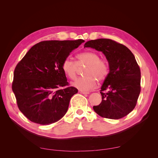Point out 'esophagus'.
<instances>
[{
  "label": "esophagus",
  "instance_id": "1",
  "mask_svg": "<svg viewBox=\"0 0 158 158\" xmlns=\"http://www.w3.org/2000/svg\"><path fill=\"white\" fill-rule=\"evenodd\" d=\"M79 92L82 94H89V92H84V91H81V90H80Z\"/></svg>",
  "mask_w": 158,
  "mask_h": 158
}]
</instances>
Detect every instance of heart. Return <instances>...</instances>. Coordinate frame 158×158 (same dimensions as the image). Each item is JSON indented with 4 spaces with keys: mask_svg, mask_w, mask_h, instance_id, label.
<instances>
[{
    "mask_svg": "<svg viewBox=\"0 0 158 158\" xmlns=\"http://www.w3.org/2000/svg\"><path fill=\"white\" fill-rule=\"evenodd\" d=\"M77 63L69 57L66 58L62 64V69L66 76L72 80L76 78L78 67L86 66L84 70L85 76L72 83L74 87L84 92H88L95 88L99 82L105 80L109 73L107 61L99 59L98 53L94 51H84L77 55Z\"/></svg>",
    "mask_w": 158,
    "mask_h": 158,
    "instance_id": "obj_1",
    "label": "heart"
}]
</instances>
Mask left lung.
<instances>
[{
  "label": "left lung",
  "mask_w": 158,
  "mask_h": 158,
  "mask_svg": "<svg viewBox=\"0 0 158 158\" xmlns=\"http://www.w3.org/2000/svg\"><path fill=\"white\" fill-rule=\"evenodd\" d=\"M84 47L102 51L109 66L100 90L102 101L93 107L95 112L111 119L127 115L135 109L141 89L140 69L135 56L126 46L110 39L90 40Z\"/></svg>",
  "instance_id": "8db88e82"
}]
</instances>
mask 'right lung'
<instances>
[{
	"mask_svg": "<svg viewBox=\"0 0 158 158\" xmlns=\"http://www.w3.org/2000/svg\"><path fill=\"white\" fill-rule=\"evenodd\" d=\"M83 42V40L41 41L16 65L12 91L20 111L31 122L50 125L67 112L70 100L78 89L69 86L62 64Z\"/></svg>",
	"mask_w": 158,
	"mask_h": 158,
	"instance_id": "right-lung-1",
	"label": "right lung"
}]
</instances>
